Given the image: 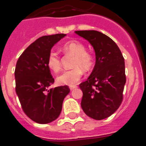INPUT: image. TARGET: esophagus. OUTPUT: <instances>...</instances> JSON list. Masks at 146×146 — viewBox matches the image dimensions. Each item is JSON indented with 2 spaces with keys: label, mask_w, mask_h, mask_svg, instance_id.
<instances>
[{
  "label": "esophagus",
  "mask_w": 146,
  "mask_h": 146,
  "mask_svg": "<svg viewBox=\"0 0 146 146\" xmlns=\"http://www.w3.org/2000/svg\"><path fill=\"white\" fill-rule=\"evenodd\" d=\"M76 87H77L76 85H73V86H70V90H73L76 89Z\"/></svg>",
  "instance_id": "34e87169"
}]
</instances>
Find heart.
Wrapping results in <instances>:
<instances>
[{"label":"heart","mask_w":146,"mask_h":146,"mask_svg":"<svg viewBox=\"0 0 146 146\" xmlns=\"http://www.w3.org/2000/svg\"><path fill=\"white\" fill-rule=\"evenodd\" d=\"M62 50L65 54L74 56L73 68L61 73L56 80L60 84L73 86L76 84L82 76L83 71H90L94 64V59L90 54L87 53L84 44L76 40L66 42L62 46ZM47 66L54 73H57L61 68V62L58 54L50 51L47 59Z\"/></svg>","instance_id":"b5f03b06"}]
</instances>
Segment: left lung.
I'll return each mask as SVG.
<instances>
[{
    "instance_id": "8db88e82",
    "label": "left lung",
    "mask_w": 146,
    "mask_h": 146,
    "mask_svg": "<svg viewBox=\"0 0 146 146\" xmlns=\"http://www.w3.org/2000/svg\"><path fill=\"white\" fill-rule=\"evenodd\" d=\"M75 33L90 43L96 53L90 76L79 84L83 92L81 106L87 116L103 120L112 115L123 101L126 81L124 58L117 44L103 33L94 30Z\"/></svg>"
}]
</instances>
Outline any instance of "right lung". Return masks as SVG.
<instances>
[{
	"mask_svg": "<svg viewBox=\"0 0 146 146\" xmlns=\"http://www.w3.org/2000/svg\"><path fill=\"white\" fill-rule=\"evenodd\" d=\"M64 34L43 36L24 50L15 70L16 93L23 111L30 119L40 124L49 123L59 116L67 85L49 88L54 82L47 66L49 53Z\"/></svg>",
	"mask_w": 146,
	"mask_h": 146,
	"instance_id": "add662e5",
	"label": "right lung"
}]
</instances>
